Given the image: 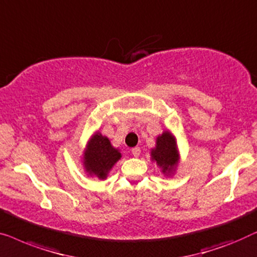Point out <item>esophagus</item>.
Here are the masks:
<instances>
[{
    "label": "esophagus",
    "mask_w": 257,
    "mask_h": 257,
    "mask_svg": "<svg viewBox=\"0 0 257 257\" xmlns=\"http://www.w3.org/2000/svg\"><path fill=\"white\" fill-rule=\"evenodd\" d=\"M132 154L134 155V157H139L140 155H141V149H140L139 147L133 148V149H132Z\"/></svg>",
    "instance_id": "esophagus-1"
}]
</instances>
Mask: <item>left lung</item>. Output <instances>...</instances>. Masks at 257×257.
<instances>
[{"mask_svg": "<svg viewBox=\"0 0 257 257\" xmlns=\"http://www.w3.org/2000/svg\"><path fill=\"white\" fill-rule=\"evenodd\" d=\"M151 160L156 162L164 176H172L179 163V151L176 137L169 130L156 139V147L151 149Z\"/></svg>", "mask_w": 257, "mask_h": 257, "instance_id": "1", "label": "left lung"}]
</instances>
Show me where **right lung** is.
<instances>
[{
    "label": "right lung",
    "instance_id": "add662e5",
    "mask_svg": "<svg viewBox=\"0 0 257 257\" xmlns=\"http://www.w3.org/2000/svg\"><path fill=\"white\" fill-rule=\"evenodd\" d=\"M121 157L120 150L111 146L108 137L96 132L86 144L82 164L88 176L103 180Z\"/></svg>",
    "mask_w": 257,
    "mask_h": 257
}]
</instances>
